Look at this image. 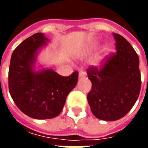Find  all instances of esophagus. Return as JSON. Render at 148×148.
I'll return each mask as SVG.
<instances>
[{
	"mask_svg": "<svg viewBox=\"0 0 148 148\" xmlns=\"http://www.w3.org/2000/svg\"><path fill=\"white\" fill-rule=\"evenodd\" d=\"M86 77V74L84 73L83 71L79 72V74H78V77H79V78H83V77Z\"/></svg>",
	"mask_w": 148,
	"mask_h": 148,
	"instance_id": "1",
	"label": "esophagus"
}]
</instances>
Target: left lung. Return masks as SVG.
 Segmentation results:
<instances>
[{"instance_id": "obj_1", "label": "left lung", "mask_w": 148, "mask_h": 148, "mask_svg": "<svg viewBox=\"0 0 148 148\" xmlns=\"http://www.w3.org/2000/svg\"><path fill=\"white\" fill-rule=\"evenodd\" d=\"M116 53L107 55L100 67L87 69L92 88L87 100L93 114L108 121L121 119L133 107L141 89L140 60L127 39L112 33Z\"/></svg>"}]
</instances>
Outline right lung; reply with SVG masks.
<instances>
[{"label":"right lung","instance_id":"obj_1","mask_svg":"<svg viewBox=\"0 0 148 148\" xmlns=\"http://www.w3.org/2000/svg\"><path fill=\"white\" fill-rule=\"evenodd\" d=\"M47 39L36 33L13 51L8 70V90L15 104L34 119H51L62 112L66 97L77 85L78 72L64 77L52 70L35 72L36 54Z\"/></svg>","mask_w":148,"mask_h":148}]
</instances>
